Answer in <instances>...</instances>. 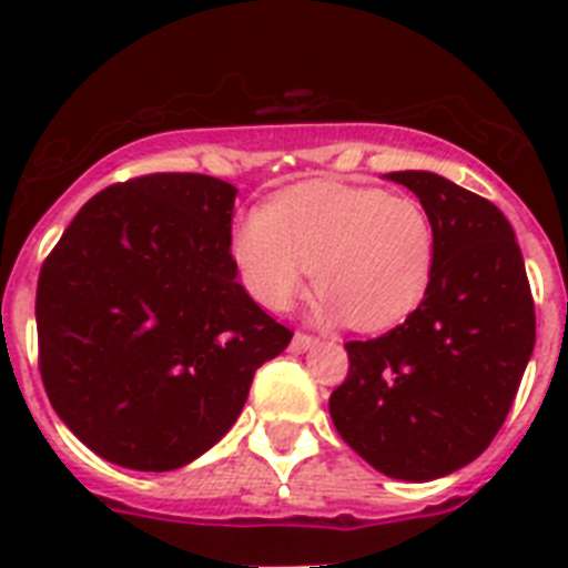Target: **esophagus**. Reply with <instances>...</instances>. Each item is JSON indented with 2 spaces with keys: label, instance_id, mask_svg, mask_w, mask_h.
I'll list each match as a JSON object with an SVG mask.
<instances>
[{
  "label": "esophagus",
  "instance_id": "esophagus-1",
  "mask_svg": "<svg viewBox=\"0 0 568 568\" xmlns=\"http://www.w3.org/2000/svg\"><path fill=\"white\" fill-rule=\"evenodd\" d=\"M315 344H318V338H313V335L295 333L293 335V344H290V349H293V353H307L310 346H315Z\"/></svg>",
  "mask_w": 568,
  "mask_h": 568
}]
</instances>
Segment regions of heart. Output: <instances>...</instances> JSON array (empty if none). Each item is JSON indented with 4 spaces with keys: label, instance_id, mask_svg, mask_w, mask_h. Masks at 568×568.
Wrapping results in <instances>:
<instances>
[{
    "label": "heart",
    "instance_id": "heart-1",
    "mask_svg": "<svg viewBox=\"0 0 568 568\" xmlns=\"http://www.w3.org/2000/svg\"><path fill=\"white\" fill-rule=\"evenodd\" d=\"M230 255L261 307L290 310L313 270L321 318L355 329L395 327L424 301L435 270V227L415 199L335 182L298 184L250 213Z\"/></svg>",
    "mask_w": 568,
    "mask_h": 568
}]
</instances>
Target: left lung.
<instances>
[{
    "label": "left lung",
    "mask_w": 568,
    "mask_h": 568,
    "mask_svg": "<svg viewBox=\"0 0 568 568\" xmlns=\"http://www.w3.org/2000/svg\"><path fill=\"white\" fill-rule=\"evenodd\" d=\"M386 179L413 190L433 219V281L404 324L346 341L349 373L329 415L378 471L435 480L471 464L504 426L535 349V301L495 204L426 170Z\"/></svg>",
    "instance_id": "obj_1"
}]
</instances>
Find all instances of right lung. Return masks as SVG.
<instances>
[{
    "instance_id": "1",
    "label": "right lung",
    "mask_w": 568,
    "mask_h": 568,
    "mask_svg": "<svg viewBox=\"0 0 568 568\" xmlns=\"http://www.w3.org/2000/svg\"><path fill=\"white\" fill-rule=\"evenodd\" d=\"M235 193L202 173L139 175L93 195L44 258V393L110 464L170 471L207 453L293 338L235 278Z\"/></svg>"
}]
</instances>
